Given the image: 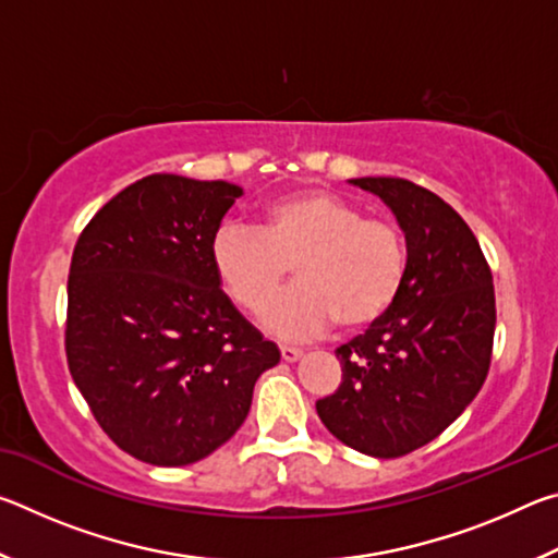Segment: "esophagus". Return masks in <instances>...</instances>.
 Masks as SVG:
<instances>
[{
  "mask_svg": "<svg viewBox=\"0 0 558 558\" xmlns=\"http://www.w3.org/2000/svg\"><path fill=\"white\" fill-rule=\"evenodd\" d=\"M280 356H282V362H298V359L302 356V349H298V347H288V344H282L280 347Z\"/></svg>",
  "mask_w": 558,
  "mask_h": 558,
  "instance_id": "obj_1",
  "label": "esophagus"
}]
</instances>
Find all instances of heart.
<instances>
[{
  "label": "heart",
  "instance_id": "1",
  "mask_svg": "<svg viewBox=\"0 0 558 558\" xmlns=\"http://www.w3.org/2000/svg\"><path fill=\"white\" fill-rule=\"evenodd\" d=\"M214 270L235 305L258 315L295 266L300 286L272 305L263 325L278 337H313L335 323L354 332L374 325L409 272L399 223L323 189H298L263 204L256 231L223 226L211 245Z\"/></svg>",
  "mask_w": 558,
  "mask_h": 558
}]
</instances>
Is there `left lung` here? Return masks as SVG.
Returning a JSON list of instances; mask_svg holds the SVG:
<instances>
[{"label": "left lung", "mask_w": 558, "mask_h": 558, "mask_svg": "<svg viewBox=\"0 0 558 558\" xmlns=\"http://www.w3.org/2000/svg\"><path fill=\"white\" fill-rule=\"evenodd\" d=\"M354 184L391 206L409 243V272L393 305L337 347L342 384L317 401V415L344 446L401 458L438 438L483 389L497 323L493 270L438 194L401 177Z\"/></svg>", "instance_id": "1"}]
</instances>
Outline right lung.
Returning a JSON list of instances; mask_svg holds the SVG:
<instances>
[{
  "label": "right lung",
  "instance_id": "add662e5",
  "mask_svg": "<svg viewBox=\"0 0 558 558\" xmlns=\"http://www.w3.org/2000/svg\"><path fill=\"white\" fill-rule=\"evenodd\" d=\"M241 189L149 174L75 241L65 359L93 418L128 456L179 468L223 446L280 362L219 288L211 245Z\"/></svg>",
  "mask_w": 558,
  "mask_h": 558
}]
</instances>
